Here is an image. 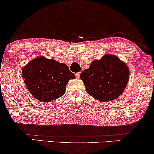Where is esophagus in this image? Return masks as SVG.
Wrapping results in <instances>:
<instances>
[{"mask_svg":"<svg viewBox=\"0 0 154 154\" xmlns=\"http://www.w3.org/2000/svg\"><path fill=\"white\" fill-rule=\"evenodd\" d=\"M75 76H76V77H77V78H79V77H80V72H78V73H76L75 74Z\"/></svg>","mask_w":154,"mask_h":154,"instance_id":"esophagus-1","label":"esophagus"}]
</instances>
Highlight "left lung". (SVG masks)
Returning <instances> with one entry per match:
<instances>
[{"instance_id": "left-lung-1", "label": "left lung", "mask_w": 154, "mask_h": 154, "mask_svg": "<svg viewBox=\"0 0 154 154\" xmlns=\"http://www.w3.org/2000/svg\"><path fill=\"white\" fill-rule=\"evenodd\" d=\"M126 63L112 54H105L92 61L80 75L87 93L100 102L116 99L122 94L129 81Z\"/></svg>"}]
</instances>
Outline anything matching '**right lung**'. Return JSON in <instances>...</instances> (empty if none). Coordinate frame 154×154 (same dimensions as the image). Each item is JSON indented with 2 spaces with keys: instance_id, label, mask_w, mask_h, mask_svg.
<instances>
[{
  "instance_id": "right-lung-1",
  "label": "right lung",
  "mask_w": 154,
  "mask_h": 154,
  "mask_svg": "<svg viewBox=\"0 0 154 154\" xmlns=\"http://www.w3.org/2000/svg\"><path fill=\"white\" fill-rule=\"evenodd\" d=\"M22 73L28 91L43 103L62 96L69 80L75 78L66 64L44 56L31 60L23 67Z\"/></svg>"
}]
</instances>
